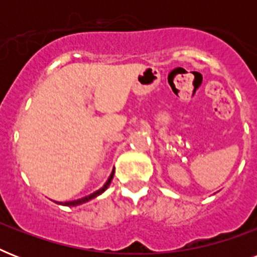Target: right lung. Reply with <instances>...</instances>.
Segmentation results:
<instances>
[{
  "instance_id": "add662e5",
  "label": "right lung",
  "mask_w": 257,
  "mask_h": 257,
  "mask_svg": "<svg viewBox=\"0 0 257 257\" xmlns=\"http://www.w3.org/2000/svg\"><path fill=\"white\" fill-rule=\"evenodd\" d=\"M113 175H114V171L112 172V175L109 176L108 181H106V183H105L104 187L101 188V189H98V191L94 192V193H92V195L85 196V197H82V199L73 200V201H66V203H60V204H62V205H68V207H74V205H80V204L86 203V201H89V200L94 199V197H97V196H98V195H101V193H102V192H104L105 189H106V188L109 187V185H110V181H112V179H113Z\"/></svg>"
}]
</instances>
